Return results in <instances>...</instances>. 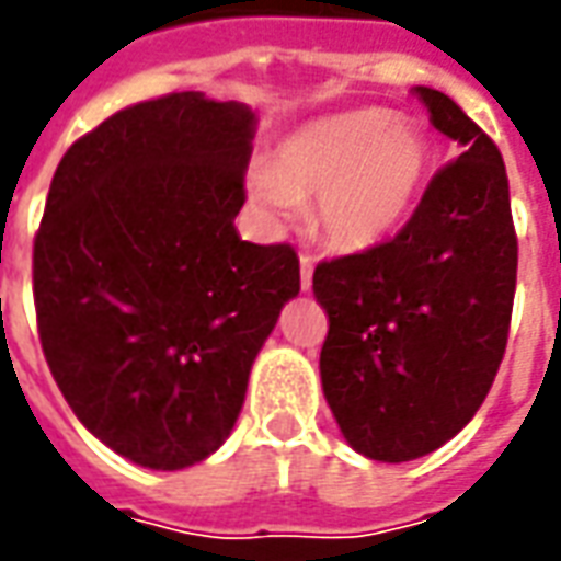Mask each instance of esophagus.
<instances>
[{
	"label": "esophagus",
	"instance_id": "esophagus-1",
	"mask_svg": "<svg viewBox=\"0 0 561 561\" xmlns=\"http://www.w3.org/2000/svg\"><path fill=\"white\" fill-rule=\"evenodd\" d=\"M312 267H316L312 255H300V288H304V291L312 288Z\"/></svg>",
	"mask_w": 561,
	"mask_h": 561
}]
</instances>
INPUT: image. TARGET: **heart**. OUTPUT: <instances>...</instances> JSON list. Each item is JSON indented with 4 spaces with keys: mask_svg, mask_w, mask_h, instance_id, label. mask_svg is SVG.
<instances>
[{
    "mask_svg": "<svg viewBox=\"0 0 561 561\" xmlns=\"http://www.w3.org/2000/svg\"><path fill=\"white\" fill-rule=\"evenodd\" d=\"M430 171V147L388 111L321 116L282 140L252 197L273 221L318 197L316 221L345 252L376 249L409 221Z\"/></svg>",
    "mask_w": 561,
    "mask_h": 561,
    "instance_id": "b5f03b06",
    "label": "heart"
}]
</instances>
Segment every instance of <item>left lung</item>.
<instances>
[{"label":"left lung","mask_w":561,"mask_h":561,"mask_svg":"<svg viewBox=\"0 0 561 561\" xmlns=\"http://www.w3.org/2000/svg\"><path fill=\"white\" fill-rule=\"evenodd\" d=\"M459 159L426 185L393 240L321 261L312 291L328 312L321 388L345 442L409 462L474 417L505 357L517 233L502 152L454 99L414 87Z\"/></svg>","instance_id":"1"}]
</instances>
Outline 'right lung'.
I'll return each mask as SVG.
<instances>
[{"mask_svg":"<svg viewBox=\"0 0 561 561\" xmlns=\"http://www.w3.org/2000/svg\"><path fill=\"white\" fill-rule=\"evenodd\" d=\"M255 114L204 92L131 104L59 161L32 249L44 357L119 457L176 471L231 435L282 306L288 243L240 240Z\"/></svg>","mask_w":561,"mask_h":561,"instance_id":"right-lung-1","label":"right lung"}]
</instances>
